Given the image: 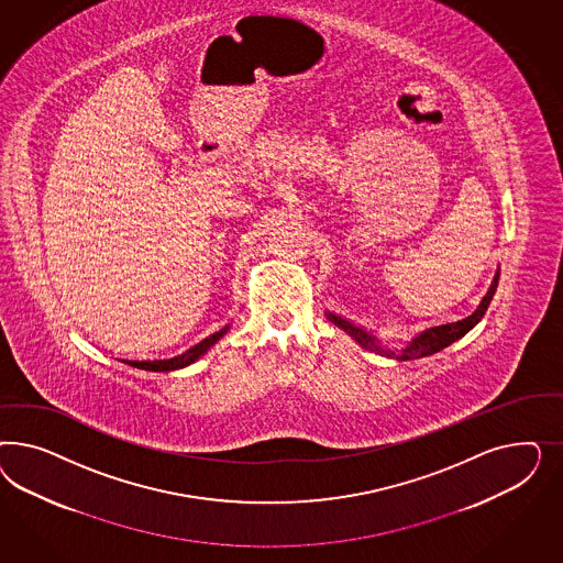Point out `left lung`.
<instances>
[{
	"label": "left lung",
	"instance_id": "left-lung-1",
	"mask_svg": "<svg viewBox=\"0 0 563 563\" xmlns=\"http://www.w3.org/2000/svg\"><path fill=\"white\" fill-rule=\"evenodd\" d=\"M497 283H499V271L495 274L494 283H492V287L487 290V295L483 297V301L478 303L477 309H475L468 318L459 320V322H450V324L426 328L423 332H419L415 339H410V341L407 342L405 346H400V349L382 346L379 341H377V336H374L372 332H367L365 328L353 324V322H349L346 318H341V316H336V313H332V311H328L325 318H328L332 324L339 325L341 330H344L353 341L357 342L361 349L372 351L375 355L398 358V361H412V358L429 357V355H433V353H440L442 349L450 346L452 342L462 339L468 330H473V328L481 322V318L485 316L487 307H489L492 299H494Z\"/></svg>",
	"mask_w": 563,
	"mask_h": 563
}]
</instances>
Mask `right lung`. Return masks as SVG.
Returning a JSON list of instances; mask_svg holds the SVG:
<instances>
[{"label":"right lung","instance_id":"right-lung-1","mask_svg":"<svg viewBox=\"0 0 563 563\" xmlns=\"http://www.w3.org/2000/svg\"><path fill=\"white\" fill-rule=\"evenodd\" d=\"M227 330H229V325H224L219 332L210 334L208 339L198 342L196 346H191L186 353H181L177 357L156 358V361H134V367L146 369V372H175V369H184V367H188V365L196 363L198 358L202 357L210 346H214L217 341L227 334Z\"/></svg>","mask_w":563,"mask_h":563}]
</instances>
